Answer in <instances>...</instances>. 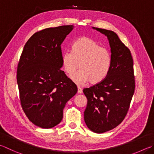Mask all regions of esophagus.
<instances>
[{
	"label": "esophagus",
	"instance_id": "obj_1",
	"mask_svg": "<svg viewBox=\"0 0 154 154\" xmlns=\"http://www.w3.org/2000/svg\"><path fill=\"white\" fill-rule=\"evenodd\" d=\"M77 93L78 94H82V92H83V90H82V89L80 88V87H78L77 88Z\"/></svg>",
	"mask_w": 154,
	"mask_h": 154
}]
</instances>
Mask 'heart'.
I'll list each match as a JSON object with an SVG mask.
<instances>
[{
  "instance_id": "heart-1",
  "label": "heart",
  "mask_w": 154,
  "mask_h": 154,
  "mask_svg": "<svg viewBox=\"0 0 154 154\" xmlns=\"http://www.w3.org/2000/svg\"><path fill=\"white\" fill-rule=\"evenodd\" d=\"M63 69L69 76H73L79 66L81 71L73 77L77 85L90 82L96 85L104 81L110 72L112 57L110 52L87 36L76 39L71 45V52L61 56ZM80 65H79V64Z\"/></svg>"
}]
</instances>
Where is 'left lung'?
Here are the masks:
<instances>
[{"instance_id":"obj_1","label":"left lung","mask_w":154,"mask_h":154,"mask_svg":"<svg viewBox=\"0 0 154 154\" xmlns=\"http://www.w3.org/2000/svg\"><path fill=\"white\" fill-rule=\"evenodd\" d=\"M107 37L110 47V72L101 83L83 89L88 99L85 122L89 129L103 133L123 121L135 91L133 60L129 49L112 31L92 27Z\"/></svg>"}]
</instances>
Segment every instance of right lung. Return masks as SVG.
I'll use <instances>...</instances> for the list:
<instances>
[{"instance_id": "right-lung-1", "label": "right lung", "mask_w": 154, "mask_h": 154, "mask_svg": "<svg viewBox=\"0 0 154 154\" xmlns=\"http://www.w3.org/2000/svg\"><path fill=\"white\" fill-rule=\"evenodd\" d=\"M73 28L62 26L36 32L22 52L17 72L21 104L29 121L40 128L59 124L66 103L77 92L60 69V45Z\"/></svg>"}]
</instances>
